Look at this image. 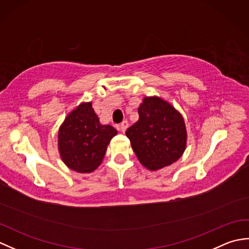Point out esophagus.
<instances>
[{
	"mask_svg": "<svg viewBox=\"0 0 249 249\" xmlns=\"http://www.w3.org/2000/svg\"><path fill=\"white\" fill-rule=\"evenodd\" d=\"M127 127H128V122L124 121V122H122V124L120 125V130L122 131V133H125Z\"/></svg>",
	"mask_w": 249,
	"mask_h": 249,
	"instance_id": "obj_1",
	"label": "esophagus"
}]
</instances>
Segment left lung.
<instances>
[{
    "instance_id": "8db88e82",
    "label": "left lung",
    "mask_w": 249,
    "mask_h": 249,
    "mask_svg": "<svg viewBox=\"0 0 249 249\" xmlns=\"http://www.w3.org/2000/svg\"><path fill=\"white\" fill-rule=\"evenodd\" d=\"M138 113V121L126 130L138 160L151 171L176 162L187 145L181 112L161 97L145 96Z\"/></svg>"
}]
</instances>
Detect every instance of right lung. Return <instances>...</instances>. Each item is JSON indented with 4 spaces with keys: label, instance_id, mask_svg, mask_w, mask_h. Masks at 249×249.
Listing matches in <instances>:
<instances>
[{
    "label": "right lung",
    "instance_id": "obj_1",
    "mask_svg": "<svg viewBox=\"0 0 249 249\" xmlns=\"http://www.w3.org/2000/svg\"><path fill=\"white\" fill-rule=\"evenodd\" d=\"M118 130L104 125L92 107L83 102L63 121L57 133V150L62 161L79 173H91L102 163L111 139Z\"/></svg>",
    "mask_w": 249,
    "mask_h": 249
}]
</instances>
